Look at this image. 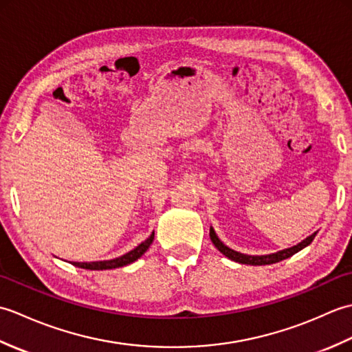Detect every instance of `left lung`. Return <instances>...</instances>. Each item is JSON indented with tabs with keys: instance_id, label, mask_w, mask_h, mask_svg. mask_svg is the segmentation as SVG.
Masks as SVG:
<instances>
[{
	"instance_id": "8db88e82",
	"label": "left lung",
	"mask_w": 352,
	"mask_h": 352,
	"mask_svg": "<svg viewBox=\"0 0 352 352\" xmlns=\"http://www.w3.org/2000/svg\"><path fill=\"white\" fill-rule=\"evenodd\" d=\"M318 231H315V233L310 234L309 237H305L304 241H301L300 243H296L294 246H290V248H286V250H281V251H276V252H272V254H265V256H248V254H242L239 251H234L228 248V246L223 243L221 239L216 236L213 227H210V239L213 245L218 248L223 256L228 257L230 260L233 261H237V263H242V265H251V266H263V265H272V263H278V261L284 260V258H289L294 256V254H296L298 251H301L302 248H305V246H309L313 239H315Z\"/></svg>"
}]
</instances>
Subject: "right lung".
I'll use <instances>...</instances> for the list:
<instances>
[{"instance_id":"1","label":"right lung","mask_w":352,"mask_h":352,"mask_svg":"<svg viewBox=\"0 0 352 352\" xmlns=\"http://www.w3.org/2000/svg\"><path fill=\"white\" fill-rule=\"evenodd\" d=\"M153 241H154V231L145 242H142L140 245L136 246V248L131 250L130 252L124 254V256H121V257H116L111 260H101V261H72V265L77 267H81V269H91V271H106V269L126 266L130 263H134L138 258L144 256L146 250L149 248V245L153 243Z\"/></svg>"}]
</instances>
